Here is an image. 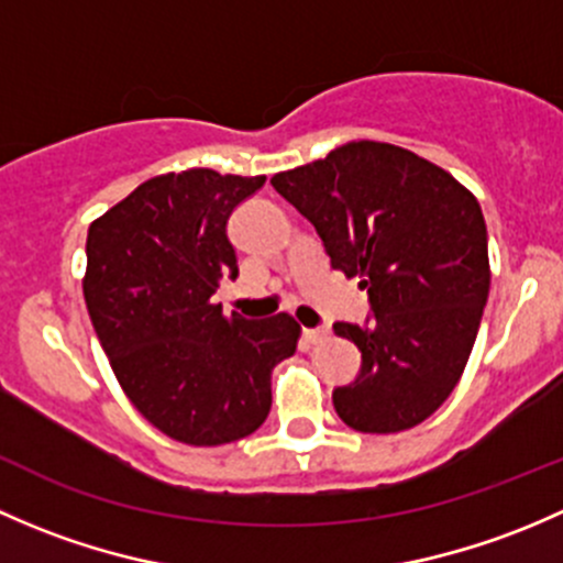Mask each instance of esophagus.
Listing matches in <instances>:
<instances>
[{"instance_id": "obj_1", "label": "esophagus", "mask_w": 563, "mask_h": 563, "mask_svg": "<svg viewBox=\"0 0 563 563\" xmlns=\"http://www.w3.org/2000/svg\"><path fill=\"white\" fill-rule=\"evenodd\" d=\"M330 330L328 328H303V339L309 341V344H317V341L328 339Z\"/></svg>"}]
</instances>
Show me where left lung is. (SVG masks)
<instances>
[{
    "instance_id": "left-lung-1",
    "label": "left lung",
    "mask_w": 563,
    "mask_h": 563,
    "mask_svg": "<svg viewBox=\"0 0 563 563\" xmlns=\"http://www.w3.org/2000/svg\"><path fill=\"white\" fill-rule=\"evenodd\" d=\"M274 189L314 224L330 265L361 276L371 314L335 322L361 371L333 390L341 420L396 433L442 407L488 303V230L450 173L390 143L361 141L276 173Z\"/></svg>"
}]
</instances>
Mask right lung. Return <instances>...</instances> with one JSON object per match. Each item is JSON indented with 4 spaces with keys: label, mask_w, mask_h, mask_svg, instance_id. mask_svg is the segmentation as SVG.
<instances>
[{
    "label": "right lung",
    "mask_w": 563,
    "mask_h": 563,
    "mask_svg": "<svg viewBox=\"0 0 563 563\" xmlns=\"http://www.w3.org/2000/svg\"><path fill=\"white\" fill-rule=\"evenodd\" d=\"M265 176L208 167L148 178L97 219L86 239L84 298L115 379L170 439L217 448L271 411V371L298 346L289 314L246 320L213 303L239 279L228 235Z\"/></svg>",
    "instance_id": "obj_1"
}]
</instances>
